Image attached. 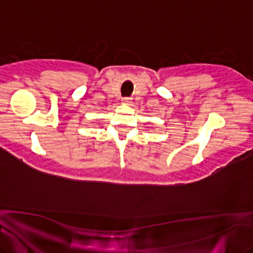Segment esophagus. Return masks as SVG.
<instances>
[{
    "label": "esophagus",
    "mask_w": 253,
    "mask_h": 253,
    "mask_svg": "<svg viewBox=\"0 0 253 253\" xmlns=\"http://www.w3.org/2000/svg\"><path fill=\"white\" fill-rule=\"evenodd\" d=\"M122 102H123V104H130V102H131V98H128V97L123 98Z\"/></svg>",
    "instance_id": "34e87169"
}]
</instances>
